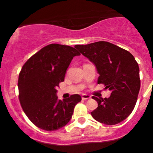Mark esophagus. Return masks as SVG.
Here are the masks:
<instances>
[{
    "label": "esophagus",
    "mask_w": 153,
    "mask_h": 153,
    "mask_svg": "<svg viewBox=\"0 0 153 153\" xmlns=\"http://www.w3.org/2000/svg\"><path fill=\"white\" fill-rule=\"evenodd\" d=\"M81 98H82L83 100H88V99H89L91 97H90V95H86V94H84V95H82Z\"/></svg>",
    "instance_id": "obj_1"
}]
</instances>
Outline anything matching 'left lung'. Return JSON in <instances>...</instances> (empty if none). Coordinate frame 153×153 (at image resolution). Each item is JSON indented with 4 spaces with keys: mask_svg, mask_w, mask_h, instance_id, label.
Returning a JSON list of instances; mask_svg holds the SVG:
<instances>
[{
    "mask_svg": "<svg viewBox=\"0 0 153 153\" xmlns=\"http://www.w3.org/2000/svg\"><path fill=\"white\" fill-rule=\"evenodd\" d=\"M84 57L95 66L98 83L109 89V98H92L98 107L91 112L93 118L106 125L121 123L131 114L141 86L139 67L133 55L122 48L106 41L75 45Z\"/></svg>",
    "mask_w": 153,
    "mask_h": 153,
    "instance_id": "8db88e82",
    "label": "left lung"
}]
</instances>
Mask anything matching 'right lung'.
Segmentation results:
<instances>
[{
  "label": "right lung",
  "instance_id": "1",
  "mask_svg": "<svg viewBox=\"0 0 153 153\" xmlns=\"http://www.w3.org/2000/svg\"><path fill=\"white\" fill-rule=\"evenodd\" d=\"M80 55L75 48L52 44L42 48L23 66L18 83L19 100L27 116L38 128L57 130L72 118L81 95L75 94L61 101L57 87L64 81L73 57Z\"/></svg>",
  "mask_w": 153,
  "mask_h": 153
}]
</instances>
